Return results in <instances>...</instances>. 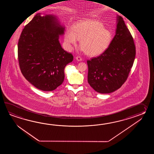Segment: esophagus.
Masks as SVG:
<instances>
[{
    "instance_id": "esophagus-1",
    "label": "esophagus",
    "mask_w": 154,
    "mask_h": 154,
    "mask_svg": "<svg viewBox=\"0 0 154 154\" xmlns=\"http://www.w3.org/2000/svg\"><path fill=\"white\" fill-rule=\"evenodd\" d=\"M75 58L78 61H82V57H80V56H78V57H76Z\"/></svg>"
}]
</instances>
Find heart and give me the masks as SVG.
<instances>
[{"label": "heart", "instance_id": "heart-1", "mask_svg": "<svg viewBox=\"0 0 154 154\" xmlns=\"http://www.w3.org/2000/svg\"><path fill=\"white\" fill-rule=\"evenodd\" d=\"M85 53L90 56H98L105 52L111 41V33L96 20H86L76 23L73 27H67L64 35L66 48L72 50L78 39Z\"/></svg>", "mask_w": 154, "mask_h": 154}]
</instances>
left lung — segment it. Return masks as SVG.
Here are the masks:
<instances>
[{"label": "left lung", "mask_w": 154, "mask_h": 154, "mask_svg": "<svg viewBox=\"0 0 154 154\" xmlns=\"http://www.w3.org/2000/svg\"><path fill=\"white\" fill-rule=\"evenodd\" d=\"M135 54L133 38L122 17H117L116 35L108 48L87 61L88 84L101 94L117 90L128 78Z\"/></svg>", "instance_id": "1"}]
</instances>
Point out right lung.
Here are the masks:
<instances>
[{
  "instance_id": "add662e5",
  "label": "right lung",
  "mask_w": 154,
  "mask_h": 154,
  "mask_svg": "<svg viewBox=\"0 0 154 154\" xmlns=\"http://www.w3.org/2000/svg\"><path fill=\"white\" fill-rule=\"evenodd\" d=\"M64 31L54 16L38 13L21 33L17 48L21 72L42 91H53L61 85L64 68L73 60L72 54L63 49L58 40Z\"/></svg>"
}]
</instances>
